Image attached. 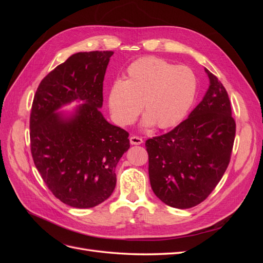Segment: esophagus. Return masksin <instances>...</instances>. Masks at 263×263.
Returning a JSON list of instances; mask_svg holds the SVG:
<instances>
[{"mask_svg": "<svg viewBox=\"0 0 263 263\" xmlns=\"http://www.w3.org/2000/svg\"><path fill=\"white\" fill-rule=\"evenodd\" d=\"M129 141H130L132 145H140V144H142V142H144V140H142L141 137L135 136V135L129 138Z\"/></svg>", "mask_w": 263, "mask_h": 263, "instance_id": "34e87169", "label": "esophagus"}]
</instances>
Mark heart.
<instances>
[{"label":"heart","instance_id":"obj_1","mask_svg":"<svg viewBox=\"0 0 263 263\" xmlns=\"http://www.w3.org/2000/svg\"><path fill=\"white\" fill-rule=\"evenodd\" d=\"M196 90L197 79L191 68L145 57L130 63L125 81L116 80L110 85L108 106L118 125L128 126L136 121L144 105V124L166 129L185 117Z\"/></svg>","mask_w":263,"mask_h":263}]
</instances>
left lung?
I'll use <instances>...</instances> for the list:
<instances>
[{
    "instance_id": "left-lung-1",
    "label": "left lung",
    "mask_w": 263,
    "mask_h": 263,
    "mask_svg": "<svg viewBox=\"0 0 263 263\" xmlns=\"http://www.w3.org/2000/svg\"><path fill=\"white\" fill-rule=\"evenodd\" d=\"M211 85L190 116L169 133L146 140L151 189L176 209L202 203L224 176L236 122L222 83L208 69Z\"/></svg>"
}]
</instances>
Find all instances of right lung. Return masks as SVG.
<instances>
[{"label":"right lung","instance_id":"right-lung-1","mask_svg":"<svg viewBox=\"0 0 263 263\" xmlns=\"http://www.w3.org/2000/svg\"><path fill=\"white\" fill-rule=\"evenodd\" d=\"M113 51L78 52L39 83L29 119L30 151L50 192L69 206L94 208L110 196L115 168L129 148L128 132L109 124L100 112L103 81ZM78 99L76 115L54 112Z\"/></svg>","mask_w":263,"mask_h":263}]
</instances>
